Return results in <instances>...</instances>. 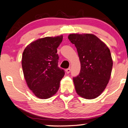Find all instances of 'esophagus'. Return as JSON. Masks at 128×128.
<instances>
[{
  "instance_id": "esophagus-1",
  "label": "esophagus",
  "mask_w": 128,
  "mask_h": 128,
  "mask_svg": "<svg viewBox=\"0 0 128 128\" xmlns=\"http://www.w3.org/2000/svg\"><path fill=\"white\" fill-rule=\"evenodd\" d=\"M70 70H71L70 68H67V69H66V72H67V74H69V73L70 72Z\"/></svg>"
}]
</instances>
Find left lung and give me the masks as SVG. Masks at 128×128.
<instances>
[{
  "mask_svg": "<svg viewBox=\"0 0 128 128\" xmlns=\"http://www.w3.org/2000/svg\"><path fill=\"white\" fill-rule=\"evenodd\" d=\"M78 52L81 70L73 78L76 93L86 99L99 96L106 88L111 75L112 62L106 45L92 34H71L68 36Z\"/></svg>",
  "mask_w": 128,
  "mask_h": 128,
  "instance_id": "left-lung-1",
  "label": "left lung"
}]
</instances>
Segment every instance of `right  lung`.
Masks as SVG:
<instances>
[{"mask_svg": "<svg viewBox=\"0 0 128 128\" xmlns=\"http://www.w3.org/2000/svg\"><path fill=\"white\" fill-rule=\"evenodd\" d=\"M62 36L46 37L33 42L22 54V67L28 86L37 97L47 99L60 88L65 71L58 67L57 48Z\"/></svg>", "mask_w": 128, "mask_h": 128, "instance_id": "right-lung-1", "label": "right lung"}]
</instances>
